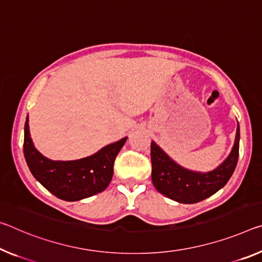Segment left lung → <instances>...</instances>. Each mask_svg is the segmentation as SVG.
<instances>
[{"label":"left lung","mask_w":262,"mask_h":262,"mask_svg":"<svg viewBox=\"0 0 262 262\" xmlns=\"http://www.w3.org/2000/svg\"><path fill=\"white\" fill-rule=\"evenodd\" d=\"M240 129L236 128L234 146L227 159L209 172L191 171L170 159L157 144L151 142V181L156 190L183 204H193L212 196L230 180L238 163Z\"/></svg>","instance_id":"obj_1"}]
</instances>
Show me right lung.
Here are the masks:
<instances>
[{"mask_svg": "<svg viewBox=\"0 0 262 262\" xmlns=\"http://www.w3.org/2000/svg\"><path fill=\"white\" fill-rule=\"evenodd\" d=\"M126 141L123 138L80 160L52 161L35 148L27 118L23 151L31 173L45 189L63 201L76 202L102 192L108 186L115 157Z\"/></svg>", "mask_w": 262, "mask_h": 262, "instance_id": "add662e5", "label": "right lung"}]
</instances>
